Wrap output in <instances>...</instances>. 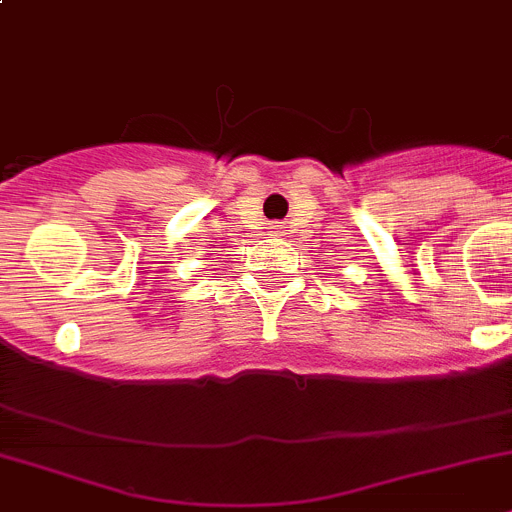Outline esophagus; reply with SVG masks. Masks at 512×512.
Segmentation results:
<instances>
[{
	"mask_svg": "<svg viewBox=\"0 0 512 512\" xmlns=\"http://www.w3.org/2000/svg\"><path fill=\"white\" fill-rule=\"evenodd\" d=\"M280 229H283L280 224H270V234H280Z\"/></svg>",
	"mask_w": 512,
	"mask_h": 512,
	"instance_id": "obj_1",
	"label": "esophagus"
}]
</instances>
